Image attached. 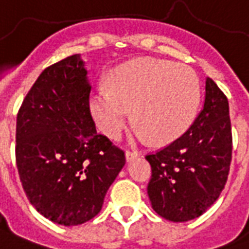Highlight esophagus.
Instances as JSON below:
<instances>
[{
	"instance_id": "34e87169",
	"label": "esophagus",
	"mask_w": 249,
	"mask_h": 249,
	"mask_svg": "<svg viewBox=\"0 0 249 249\" xmlns=\"http://www.w3.org/2000/svg\"><path fill=\"white\" fill-rule=\"evenodd\" d=\"M139 157V154L136 152H130V150H126V153H125V158H126V161L130 162L133 161L134 158Z\"/></svg>"
}]
</instances>
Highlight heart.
I'll return each instance as SVG.
<instances>
[{"instance_id":"heart-1","label":"heart","mask_w":249,"mask_h":249,"mask_svg":"<svg viewBox=\"0 0 249 249\" xmlns=\"http://www.w3.org/2000/svg\"><path fill=\"white\" fill-rule=\"evenodd\" d=\"M108 86L96 87L89 96V109L99 129L117 139L134 117L137 137L160 145L185 133L202 93L193 68L152 58L120 64L110 72Z\"/></svg>"}]
</instances>
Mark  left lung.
<instances>
[{
	"mask_svg": "<svg viewBox=\"0 0 249 249\" xmlns=\"http://www.w3.org/2000/svg\"><path fill=\"white\" fill-rule=\"evenodd\" d=\"M152 166L149 199L170 222L200 216L218 199L232 158V133L226 95L206 80L203 109L189 129L158 152L146 156Z\"/></svg>",
	"mask_w": 249,
	"mask_h": 249,
	"instance_id": "1",
	"label": "left lung"
}]
</instances>
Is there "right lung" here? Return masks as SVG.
<instances>
[{
  "instance_id": "add662e5",
  "label": "right lung",
  "mask_w": 249,
  "mask_h": 249,
  "mask_svg": "<svg viewBox=\"0 0 249 249\" xmlns=\"http://www.w3.org/2000/svg\"><path fill=\"white\" fill-rule=\"evenodd\" d=\"M80 55L50 66L17 115L16 160L27 199L45 218L78 226L100 213L125 165L124 152L96 132Z\"/></svg>"
}]
</instances>
